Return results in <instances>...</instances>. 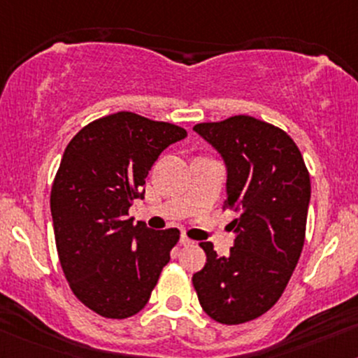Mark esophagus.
Segmentation results:
<instances>
[{"label": "esophagus", "instance_id": "obj_1", "mask_svg": "<svg viewBox=\"0 0 358 358\" xmlns=\"http://www.w3.org/2000/svg\"><path fill=\"white\" fill-rule=\"evenodd\" d=\"M180 243H182L183 246H190V245H194V241H192L190 238H187L185 234H182V236H180Z\"/></svg>", "mask_w": 358, "mask_h": 358}]
</instances>
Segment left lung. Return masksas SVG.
<instances>
[{
	"instance_id": "8db88e82",
	"label": "left lung",
	"mask_w": 358,
	"mask_h": 358,
	"mask_svg": "<svg viewBox=\"0 0 358 358\" xmlns=\"http://www.w3.org/2000/svg\"><path fill=\"white\" fill-rule=\"evenodd\" d=\"M194 131L219 152L226 166V209L238 217L227 257L212 243L194 273L202 309L222 324H241L268 311L299 262L306 236L311 180L299 148L275 125L236 115L197 124Z\"/></svg>"
}]
</instances>
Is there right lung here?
<instances>
[{"label":"right lung","instance_id":"1","mask_svg":"<svg viewBox=\"0 0 358 358\" xmlns=\"http://www.w3.org/2000/svg\"><path fill=\"white\" fill-rule=\"evenodd\" d=\"M187 131L117 112L71 139L50 192L54 234L71 290L103 317L124 320L148 304L178 229L134 224L129 209L144 197L158 156Z\"/></svg>","mask_w":358,"mask_h":358}]
</instances>
